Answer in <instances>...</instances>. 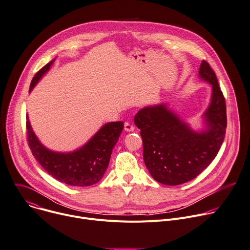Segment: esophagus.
<instances>
[{
  "label": "esophagus",
  "instance_id": "esophagus-1",
  "mask_svg": "<svg viewBox=\"0 0 250 250\" xmlns=\"http://www.w3.org/2000/svg\"><path fill=\"white\" fill-rule=\"evenodd\" d=\"M124 130L127 131V132H132L135 130V126L132 125L130 122H125L124 124Z\"/></svg>",
  "mask_w": 250,
  "mask_h": 250
}]
</instances>
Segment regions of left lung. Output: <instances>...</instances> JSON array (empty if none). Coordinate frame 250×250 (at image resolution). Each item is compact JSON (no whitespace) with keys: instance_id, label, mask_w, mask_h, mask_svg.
I'll use <instances>...</instances> for the list:
<instances>
[{"instance_id":"left-lung-1","label":"left lung","mask_w":250,"mask_h":250,"mask_svg":"<svg viewBox=\"0 0 250 250\" xmlns=\"http://www.w3.org/2000/svg\"><path fill=\"white\" fill-rule=\"evenodd\" d=\"M199 76L212 85L202 132L192 130L165 104L145 107L134 118L141 130L145 165L151 176L165 185H179L198 176L216 157L225 137V99L214 71L204 60Z\"/></svg>"}]
</instances>
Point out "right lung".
<instances>
[{
  "label": "right lung",
  "mask_w": 250,
  "mask_h": 250,
  "mask_svg": "<svg viewBox=\"0 0 250 250\" xmlns=\"http://www.w3.org/2000/svg\"><path fill=\"white\" fill-rule=\"evenodd\" d=\"M54 60L45 65L33 78L31 92L42 76L50 69ZM26 122L29 147L36 160L60 182L73 186H91L98 183L108 168L112 150L117 143L124 124L122 121L105 124L80 149L69 153L47 149L37 138L30 121Z\"/></svg>",
  "instance_id": "add662e5"
}]
</instances>
